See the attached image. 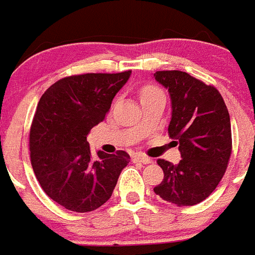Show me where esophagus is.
Listing matches in <instances>:
<instances>
[{"instance_id":"34e87169","label":"esophagus","mask_w":255,"mask_h":255,"mask_svg":"<svg viewBox=\"0 0 255 255\" xmlns=\"http://www.w3.org/2000/svg\"><path fill=\"white\" fill-rule=\"evenodd\" d=\"M133 162H141V163H151L152 162V158L151 157H147L144 156V154H141V153H137L133 156Z\"/></svg>"}]
</instances>
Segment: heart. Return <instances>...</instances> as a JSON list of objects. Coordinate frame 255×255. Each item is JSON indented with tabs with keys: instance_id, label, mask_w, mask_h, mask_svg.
Here are the masks:
<instances>
[{
	"instance_id": "obj_1",
	"label": "heart",
	"mask_w": 255,
	"mask_h": 255,
	"mask_svg": "<svg viewBox=\"0 0 255 255\" xmlns=\"http://www.w3.org/2000/svg\"><path fill=\"white\" fill-rule=\"evenodd\" d=\"M154 94H163V93L162 90L158 89V88L154 87V85H146V87L142 88L141 90V99L146 98V97H151V95Z\"/></svg>"
}]
</instances>
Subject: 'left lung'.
<instances>
[{
    "mask_svg": "<svg viewBox=\"0 0 255 255\" xmlns=\"http://www.w3.org/2000/svg\"><path fill=\"white\" fill-rule=\"evenodd\" d=\"M153 77L170 92L168 135L177 139L182 157L177 165L157 160L163 180L153 191L172 205H196L210 196L227 171L233 148L229 112L214 85L185 71H156Z\"/></svg>",
    "mask_w": 255,
    "mask_h": 255,
    "instance_id": "obj_1",
    "label": "left lung"
}]
</instances>
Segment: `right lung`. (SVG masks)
Wrapping results in <instances>:
<instances>
[{
	"label": "right lung",
	"instance_id": "add662e5",
	"mask_svg": "<svg viewBox=\"0 0 255 255\" xmlns=\"http://www.w3.org/2000/svg\"><path fill=\"white\" fill-rule=\"evenodd\" d=\"M130 70L87 73L58 80L42 94L30 128V160L45 194L70 211L89 213L112 196L126 151L98 152L92 160L87 137L103 122Z\"/></svg>",
	"mask_w": 255,
	"mask_h": 255
}]
</instances>
